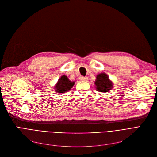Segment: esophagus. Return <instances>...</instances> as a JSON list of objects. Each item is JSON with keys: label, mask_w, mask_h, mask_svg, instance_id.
<instances>
[{"label": "esophagus", "mask_w": 157, "mask_h": 157, "mask_svg": "<svg viewBox=\"0 0 157 157\" xmlns=\"http://www.w3.org/2000/svg\"><path fill=\"white\" fill-rule=\"evenodd\" d=\"M79 79L81 80V81H87L88 80V78H86V77H83V76H81L80 78H79Z\"/></svg>", "instance_id": "1"}]
</instances>
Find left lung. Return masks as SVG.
I'll list each match as a JSON object with an SVG mask.
<instances>
[{
	"mask_svg": "<svg viewBox=\"0 0 157 157\" xmlns=\"http://www.w3.org/2000/svg\"><path fill=\"white\" fill-rule=\"evenodd\" d=\"M94 84L97 91L102 93L109 92L113 87V81L105 72L97 74Z\"/></svg>",
	"mask_w": 157,
	"mask_h": 157,
	"instance_id": "1",
	"label": "left lung"
}]
</instances>
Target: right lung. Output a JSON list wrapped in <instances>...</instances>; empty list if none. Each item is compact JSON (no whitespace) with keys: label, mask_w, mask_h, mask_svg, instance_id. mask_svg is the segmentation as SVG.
<instances>
[{"label":"right lung","mask_w":157,"mask_h":157,"mask_svg":"<svg viewBox=\"0 0 157 157\" xmlns=\"http://www.w3.org/2000/svg\"><path fill=\"white\" fill-rule=\"evenodd\" d=\"M74 83H75V81H71L67 76L63 75L59 79L55 85V91L56 93L63 94L69 91L74 85Z\"/></svg>","instance_id":"right-lung-1"}]
</instances>
